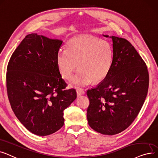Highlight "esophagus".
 Segmentation results:
<instances>
[{
	"label": "esophagus",
	"instance_id": "obj_1",
	"mask_svg": "<svg viewBox=\"0 0 158 158\" xmlns=\"http://www.w3.org/2000/svg\"><path fill=\"white\" fill-rule=\"evenodd\" d=\"M77 96H81L82 94H84L85 91L82 89H78L77 90Z\"/></svg>",
	"mask_w": 158,
	"mask_h": 158
}]
</instances>
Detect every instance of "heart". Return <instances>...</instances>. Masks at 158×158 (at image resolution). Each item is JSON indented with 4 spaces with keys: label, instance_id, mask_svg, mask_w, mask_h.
I'll use <instances>...</instances> for the list:
<instances>
[{
    "label": "heart",
    "instance_id": "1",
    "mask_svg": "<svg viewBox=\"0 0 158 158\" xmlns=\"http://www.w3.org/2000/svg\"><path fill=\"white\" fill-rule=\"evenodd\" d=\"M114 52L110 45L91 36L74 37L67 45V49L59 51L56 62L58 70L66 80L72 78L74 86H85L92 81L99 83L109 74L113 61Z\"/></svg>",
    "mask_w": 158,
    "mask_h": 158
}]
</instances>
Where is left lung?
<instances>
[{
	"mask_svg": "<svg viewBox=\"0 0 158 158\" xmlns=\"http://www.w3.org/2000/svg\"><path fill=\"white\" fill-rule=\"evenodd\" d=\"M110 38L114 52L111 69L99 85L87 91V118L95 131L114 135L128 128L138 115L147 95L149 75L145 62L128 40Z\"/></svg>",
	"mask_w": 158,
	"mask_h": 158,
	"instance_id": "8db88e82",
	"label": "left lung"
}]
</instances>
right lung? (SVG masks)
<instances>
[{
	"instance_id": "add662e5",
	"label": "right lung",
	"mask_w": 158,
	"mask_h": 158,
	"mask_svg": "<svg viewBox=\"0 0 158 158\" xmlns=\"http://www.w3.org/2000/svg\"><path fill=\"white\" fill-rule=\"evenodd\" d=\"M62 41L32 33L12 54L7 67L6 87L11 109L31 132L47 136L64 124V110L77 98L65 90L56 62Z\"/></svg>"
}]
</instances>
